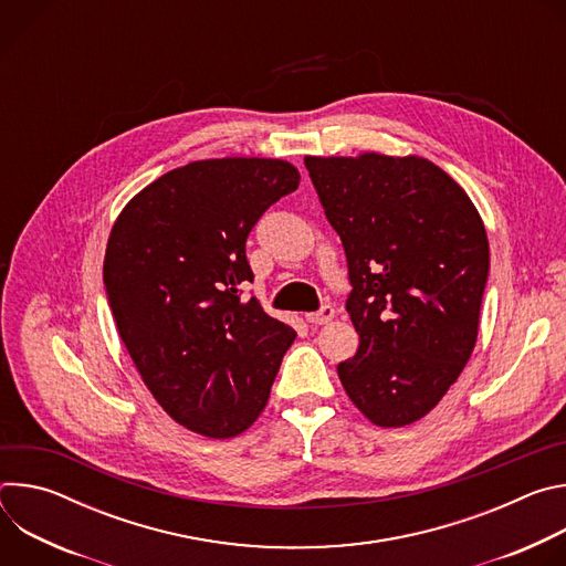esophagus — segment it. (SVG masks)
<instances>
[{
    "mask_svg": "<svg viewBox=\"0 0 566 566\" xmlns=\"http://www.w3.org/2000/svg\"><path fill=\"white\" fill-rule=\"evenodd\" d=\"M336 315V308L332 304H325L319 306V311H313V313H306V319L311 322V325H327V322H332Z\"/></svg>",
    "mask_w": 566,
    "mask_h": 566,
    "instance_id": "esophagus-1",
    "label": "esophagus"
}]
</instances>
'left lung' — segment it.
<instances>
[{
	"instance_id": "left-lung-1",
	"label": "left lung",
	"mask_w": 566,
	"mask_h": 566,
	"mask_svg": "<svg viewBox=\"0 0 566 566\" xmlns=\"http://www.w3.org/2000/svg\"><path fill=\"white\" fill-rule=\"evenodd\" d=\"M340 234L360 336L338 376L380 428L426 417L465 367L489 282V237L454 179L419 156H306Z\"/></svg>"
}]
</instances>
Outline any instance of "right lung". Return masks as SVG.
I'll return each mask as SVG.
<instances>
[{"mask_svg": "<svg viewBox=\"0 0 566 566\" xmlns=\"http://www.w3.org/2000/svg\"><path fill=\"white\" fill-rule=\"evenodd\" d=\"M300 186L277 158L195 160L158 177L116 219L103 280L118 334L177 423L230 439L264 410L295 332L241 297L247 239Z\"/></svg>", "mask_w": 566, "mask_h": 566, "instance_id": "right-lung-1", "label": "right lung"}]
</instances>
